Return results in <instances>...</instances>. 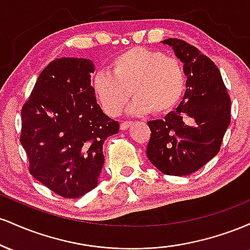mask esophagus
<instances>
[{
	"label": "esophagus",
	"mask_w": 250,
	"mask_h": 250,
	"mask_svg": "<svg viewBox=\"0 0 250 250\" xmlns=\"http://www.w3.org/2000/svg\"><path fill=\"white\" fill-rule=\"evenodd\" d=\"M130 125H131V122H122L121 125H120V128H121L122 130H127Z\"/></svg>",
	"instance_id": "obj_1"
}]
</instances>
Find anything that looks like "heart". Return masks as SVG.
I'll list each match as a JSON object with an SVG mask.
<instances>
[{"mask_svg": "<svg viewBox=\"0 0 250 250\" xmlns=\"http://www.w3.org/2000/svg\"><path fill=\"white\" fill-rule=\"evenodd\" d=\"M94 93L102 108L111 116L119 115L131 97L129 113L143 115L163 114L179 103L186 89L182 63L162 51L133 48L115 57L109 71L97 73Z\"/></svg>", "mask_w": 250, "mask_h": 250, "instance_id": "1", "label": "heart"}]
</instances>
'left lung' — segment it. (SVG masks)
<instances>
[{"label": "left lung", "mask_w": 250, "mask_h": 250, "mask_svg": "<svg viewBox=\"0 0 250 250\" xmlns=\"http://www.w3.org/2000/svg\"><path fill=\"white\" fill-rule=\"evenodd\" d=\"M183 63L186 93L163 120L149 121L147 156L166 175L187 176L220 151L230 123V97L216 64L194 45L177 39L162 41Z\"/></svg>", "instance_id": "8db88e82"}]
</instances>
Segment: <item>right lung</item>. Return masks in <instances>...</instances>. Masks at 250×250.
I'll list each match as a JSON object with an SVG mask.
<instances>
[{"label":"right lung","instance_id":"add662e5","mask_svg":"<svg viewBox=\"0 0 250 250\" xmlns=\"http://www.w3.org/2000/svg\"><path fill=\"white\" fill-rule=\"evenodd\" d=\"M88 59L61 57L50 62L22 108V147L30 174L54 193L77 199L99 182L103 143L120 125L97 104Z\"/></svg>","mask_w":250,"mask_h":250}]
</instances>
